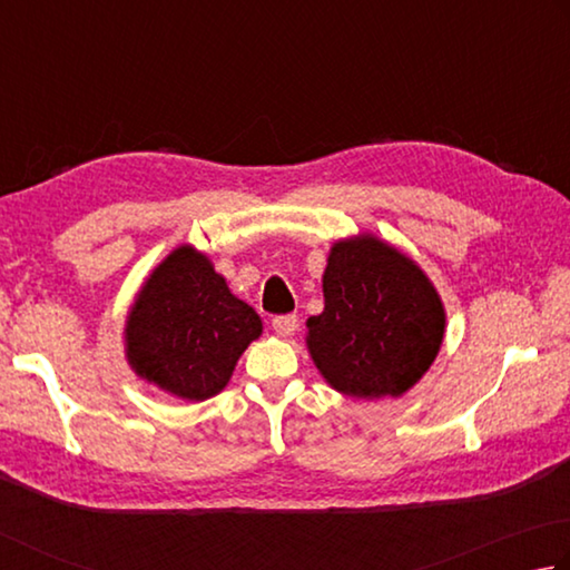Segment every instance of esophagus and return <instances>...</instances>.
<instances>
[{
  "instance_id": "esophagus-1",
  "label": "esophagus",
  "mask_w": 570,
  "mask_h": 570,
  "mask_svg": "<svg viewBox=\"0 0 570 570\" xmlns=\"http://www.w3.org/2000/svg\"><path fill=\"white\" fill-rule=\"evenodd\" d=\"M296 326H298V321H296V316L294 314H286V316H276V318H272V328L276 331V336H282V338H288L296 331Z\"/></svg>"
}]
</instances>
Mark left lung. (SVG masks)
Returning <instances> with one entry per match:
<instances>
[{
	"instance_id": "left-lung-1",
	"label": "left lung",
	"mask_w": 570,
	"mask_h": 570,
	"mask_svg": "<svg viewBox=\"0 0 570 570\" xmlns=\"http://www.w3.org/2000/svg\"><path fill=\"white\" fill-rule=\"evenodd\" d=\"M324 312L306 321V348L331 389L351 399H399L436 361L446 308L426 272L376 234L328 249Z\"/></svg>"
}]
</instances>
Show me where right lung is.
Listing matches in <instances>:
<instances>
[{
	"label": "right lung",
	"mask_w": 570,
	"mask_h": 570,
	"mask_svg": "<svg viewBox=\"0 0 570 570\" xmlns=\"http://www.w3.org/2000/svg\"><path fill=\"white\" fill-rule=\"evenodd\" d=\"M262 331V318L232 294L212 258L181 244L134 296L124 356L134 374L169 396L206 401L226 389L236 361Z\"/></svg>",
	"instance_id": "1"
}]
</instances>
